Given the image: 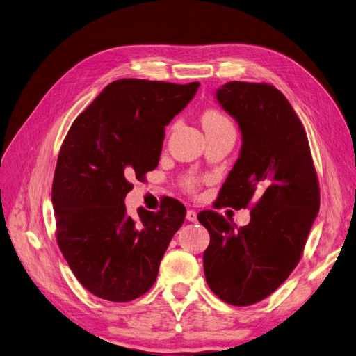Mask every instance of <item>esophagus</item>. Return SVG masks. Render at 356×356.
Returning <instances> with one entry per match:
<instances>
[{
  "mask_svg": "<svg viewBox=\"0 0 356 356\" xmlns=\"http://www.w3.org/2000/svg\"><path fill=\"white\" fill-rule=\"evenodd\" d=\"M187 220L190 221V222H196L197 221V212L196 211H193V209H190V211H187Z\"/></svg>",
  "mask_w": 356,
  "mask_h": 356,
  "instance_id": "esophagus-1",
  "label": "esophagus"
}]
</instances>
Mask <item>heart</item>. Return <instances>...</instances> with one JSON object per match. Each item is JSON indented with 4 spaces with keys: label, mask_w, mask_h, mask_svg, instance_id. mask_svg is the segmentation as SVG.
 Here are the masks:
<instances>
[{
    "label": "heart",
    "mask_w": 356,
    "mask_h": 356,
    "mask_svg": "<svg viewBox=\"0 0 356 356\" xmlns=\"http://www.w3.org/2000/svg\"><path fill=\"white\" fill-rule=\"evenodd\" d=\"M202 123L204 131H211V129H218V127H224V126H232L229 118L225 117L224 114H221L220 111H207L202 117Z\"/></svg>",
    "instance_id": "heart-1"
}]
</instances>
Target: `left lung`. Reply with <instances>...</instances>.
<instances>
[{"label":"left lung","instance_id":"8db88e82","mask_svg":"<svg viewBox=\"0 0 356 356\" xmlns=\"http://www.w3.org/2000/svg\"><path fill=\"white\" fill-rule=\"evenodd\" d=\"M215 99L242 135L218 208L257 202L241 229L213 211L199 213L211 236L203 270L215 296L250 306L270 296L300 261L319 212L318 177L305 127L273 86L230 81L215 90Z\"/></svg>","mask_w":356,"mask_h":356}]
</instances>
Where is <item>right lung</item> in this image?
<instances>
[{
	"mask_svg": "<svg viewBox=\"0 0 356 356\" xmlns=\"http://www.w3.org/2000/svg\"><path fill=\"white\" fill-rule=\"evenodd\" d=\"M200 83L123 79L110 83L72 123L51 187L58 243L80 284L96 297L124 303L156 282L169 242L186 218L169 199L159 212L129 217L131 179L159 165L165 127Z\"/></svg>",
	"mask_w": 356,
	"mask_h": 356,
	"instance_id": "right-lung-1",
	"label": "right lung"
}]
</instances>
